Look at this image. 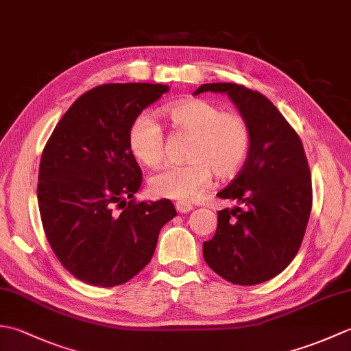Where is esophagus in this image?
<instances>
[{"mask_svg": "<svg viewBox=\"0 0 351 351\" xmlns=\"http://www.w3.org/2000/svg\"><path fill=\"white\" fill-rule=\"evenodd\" d=\"M175 208H176V211H178V213H181V214L190 213V211L193 210V206H191L190 204H187V202H176Z\"/></svg>", "mask_w": 351, "mask_h": 351, "instance_id": "obj_1", "label": "esophagus"}]
</instances>
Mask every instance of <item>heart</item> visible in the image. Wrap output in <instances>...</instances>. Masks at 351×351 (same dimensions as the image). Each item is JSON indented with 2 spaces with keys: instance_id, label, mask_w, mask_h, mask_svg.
<instances>
[{
  "instance_id": "heart-1",
  "label": "heart",
  "mask_w": 351,
  "mask_h": 351,
  "mask_svg": "<svg viewBox=\"0 0 351 351\" xmlns=\"http://www.w3.org/2000/svg\"><path fill=\"white\" fill-rule=\"evenodd\" d=\"M175 128L193 134L189 149L190 162L167 164L149 180V189L158 197L189 202L202 191L213 176L232 178L247 161L252 132L247 121L238 113L223 111L206 99H185L166 108ZM128 147L146 166H156L164 158L166 138L156 117L147 111L134 119L128 131Z\"/></svg>"
}]
</instances>
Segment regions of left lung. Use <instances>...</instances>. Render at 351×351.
Returning a JSON list of instances; mask_svg holds the SVG:
<instances>
[{
  "label": "left lung",
  "mask_w": 351,
  "mask_h": 351,
  "mask_svg": "<svg viewBox=\"0 0 351 351\" xmlns=\"http://www.w3.org/2000/svg\"><path fill=\"white\" fill-rule=\"evenodd\" d=\"M204 92L226 93L247 121V161L220 199L243 208L217 213V230L204 243V258L235 285H256L282 273L303 241L312 208L311 170L299 134L263 93L234 83L202 84Z\"/></svg>",
  "instance_id": "left-lung-1"
}]
</instances>
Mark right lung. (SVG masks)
<instances>
[{
  "label": "right lung",
  "mask_w": 351,
  "mask_h": 351,
  "mask_svg": "<svg viewBox=\"0 0 351 351\" xmlns=\"http://www.w3.org/2000/svg\"><path fill=\"white\" fill-rule=\"evenodd\" d=\"M167 90L149 83L95 87L72 104L43 147L37 202L45 235L66 270L88 285L132 279L176 215L169 199L136 202L143 176L128 147L134 119Z\"/></svg>",
  "instance_id": "right-lung-1"
}]
</instances>
